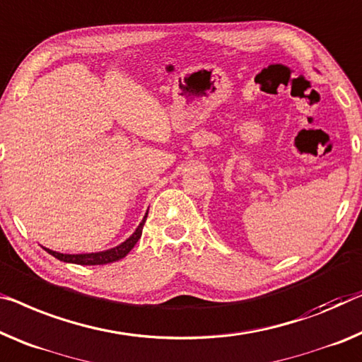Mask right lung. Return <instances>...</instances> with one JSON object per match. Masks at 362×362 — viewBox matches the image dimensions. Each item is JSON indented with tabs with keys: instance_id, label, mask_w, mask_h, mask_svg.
I'll use <instances>...</instances> for the list:
<instances>
[{
	"instance_id": "right-lung-1",
	"label": "right lung",
	"mask_w": 362,
	"mask_h": 362,
	"mask_svg": "<svg viewBox=\"0 0 362 362\" xmlns=\"http://www.w3.org/2000/svg\"><path fill=\"white\" fill-rule=\"evenodd\" d=\"M148 213L143 216L141 223L134 233L128 237L127 240H123L122 244H118L117 247H112V249L102 250V252H90V253H60L50 249H45L50 255H53L55 258H58L60 262L64 263H74V265H107V263H113L122 260L123 257L128 255V252L136 245V242L139 240L143 233V226L146 223Z\"/></svg>"
}]
</instances>
